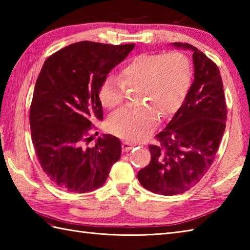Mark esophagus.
<instances>
[{"mask_svg": "<svg viewBox=\"0 0 250 250\" xmlns=\"http://www.w3.org/2000/svg\"><path fill=\"white\" fill-rule=\"evenodd\" d=\"M133 147H134V146L132 145L131 143H129V142H125V141L122 142V150H124L125 152L131 150Z\"/></svg>", "mask_w": 250, "mask_h": 250, "instance_id": "1", "label": "esophagus"}]
</instances>
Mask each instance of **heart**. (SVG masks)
I'll return each mask as SVG.
<instances>
[{"instance_id":"heart-1","label":"heart","mask_w":250,"mask_h":250,"mask_svg":"<svg viewBox=\"0 0 250 250\" xmlns=\"http://www.w3.org/2000/svg\"><path fill=\"white\" fill-rule=\"evenodd\" d=\"M190 82V63L182 52L133 57L122 66L119 79L113 75L104 79L100 87V100L105 107L115 108L124 102L125 88L137 87L135 100L146 103L117 111L108 120L110 132L130 142L143 140L156 126L159 113L166 117L178 109Z\"/></svg>"}]
</instances>
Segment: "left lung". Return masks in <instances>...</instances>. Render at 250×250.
Segmentation results:
<instances>
[{
	"label": "left lung",
	"instance_id": "left-lung-1",
	"mask_svg": "<svg viewBox=\"0 0 250 250\" xmlns=\"http://www.w3.org/2000/svg\"><path fill=\"white\" fill-rule=\"evenodd\" d=\"M172 46L193 52V83L182 106L150 145L151 160L137 173L153 193L176 195L198 184L213 163L224 135L227 105L218 67L187 43Z\"/></svg>",
	"mask_w": 250,
	"mask_h": 250
}]
</instances>
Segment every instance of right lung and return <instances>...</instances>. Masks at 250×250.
<instances>
[{
    "label": "right lung",
    "instance_id": "add662e5",
    "mask_svg": "<svg viewBox=\"0 0 250 250\" xmlns=\"http://www.w3.org/2000/svg\"><path fill=\"white\" fill-rule=\"evenodd\" d=\"M134 46L83 41L44 62L30 109L31 136L44 172L62 189L84 193L102 187L119 160L116 136L103 134L92 148L83 144L92 137V122L103 120L101 84Z\"/></svg>",
    "mask_w": 250,
    "mask_h": 250
}]
</instances>
